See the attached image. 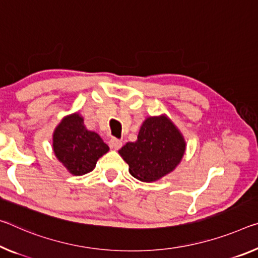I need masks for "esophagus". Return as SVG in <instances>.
Returning <instances> with one entry per match:
<instances>
[{"instance_id": "34e87169", "label": "esophagus", "mask_w": 258, "mask_h": 258, "mask_svg": "<svg viewBox=\"0 0 258 258\" xmlns=\"http://www.w3.org/2000/svg\"><path fill=\"white\" fill-rule=\"evenodd\" d=\"M121 146H122V142L120 140H118V139H116V138H112L111 140H110V147L113 149H116V150L120 149Z\"/></svg>"}]
</instances>
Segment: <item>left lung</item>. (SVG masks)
<instances>
[{"mask_svg":"<svg viewBox=\"0 0 258 258\" xmlns=\"http://www.w3.org/2000/svg\"><path fill=\"white\" fill-rule=\"evenodd\" d=\"M186 151L182 133L166 114L149 116L142 122L138 139L118 151L138 180L154 182L180 164Z\"/></svg>","mask_w":258,"mask_h":258,"instance_id":"obj_1","label":"left lung"}]
</instances>
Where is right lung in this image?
Masks as SVG:
<instances>
[{
    "instance_id": "add662e5",
    "label": "right lung",
    "mask_w": 258,
    "mask_h": 258,
    "mask_svg": "<svg viewBox=\"0 0 258 258\" xmlns=\"http://www.w3.org/2000/svg\"><path fill=\"white\" fill-rule=\"evenodd\" d=\"M56 158L73 175L91 172L99 158L109 151L96 132L88 131L79 112L65 116L52 133Z\"/></svg>"
}]
</instances>
